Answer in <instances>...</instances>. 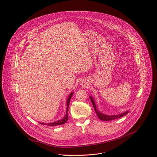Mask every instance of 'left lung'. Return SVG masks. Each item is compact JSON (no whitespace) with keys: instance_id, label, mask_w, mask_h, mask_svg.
<instances>
[{"instance_id":"1","label":"left lung","mask_w":157,"mask_h":157,"mask_svg":"<svg viewBox=\"0 0 157 157\" xmlns=\"http://www.w3.org/2000/svg\"><path fill=\"white\" fill-rule=\"evenodd\" d=\"M90 99H91V101H92V103L93 104V106L94 107V111L97 115V116L98 117V118L102 120V121H110V120H115V119H117V118H121V117H124V115H125L126 114H127L128 113V111H127L124 113H122V114H120V115H104V114H102L101 113H100L96 109V105H95V103H94V99L92 98V97L90 96Z\"/></svg>"}]
</instances>
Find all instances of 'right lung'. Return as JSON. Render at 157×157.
Returning <instances> with one entry per match:
<instances>
[{
    "instance_id": "obj_1",
    "label": "right lung",
    "mask_w": 157,
    "mask_h": 157,
    "mask_svg": "<svg viewBox=\"0 0 157 157\" xmlns=\"http://www.w3.org/2000/svg\"><path fill=\"white\" fill-rule=\"evenodd\" d=\"M73 94V93H71L70 95H69V97L67 99V110H66V115L65 116L63 117V118L62 120H59L58 121H56V122H53V123H48V124H45V123H40V124H46L47 125H48V126H56V125H62L65 124L67 120H68V106H69V104H70V101L71 98V96Z\"/></svg>"
}]
</instances>
